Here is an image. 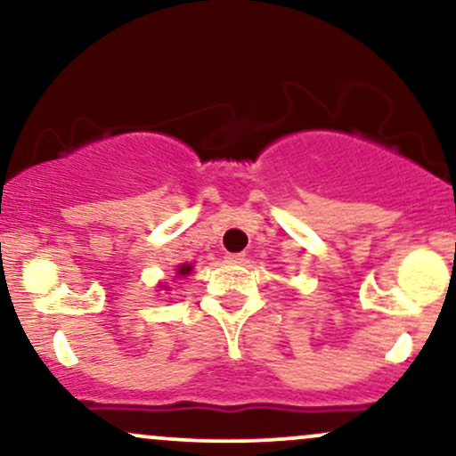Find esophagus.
Wrapping results in <instances>:
<instances>
[{"label": "esophagus", "instance_id": "1", "mask_svg": "<svg viewBox=\"0 0 456 456\" xmlns=\"http://www.w3.org/2000/svg\"><path fill=\"white\" fill-rule=\"evenodd\" d=\"M244 259H246L244 253H229L227 257H224V261H227V264H242Z\"/></svg>", "mask_w": 456, "mask_h": 456}]
</instances>
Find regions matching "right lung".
I'll use <instances>...</instances> for the list:
<instances>
[{
	"label": "right lung",
	"mask_w": 456,
	"mask_h": 456,
	"mask_svg": "<svg viewBox=\"0 0 456 456\" xmlns=\"http://www.w3.org/2000/svg\"><path fill=\"white\" fill-rule=\"evenodd\" d=\"M191 270H192V265H191V264H184V265H180V270H177V274L186 276V274H191Z\"/></svg>",
	"instance_id": "1"
}]
</instances>
